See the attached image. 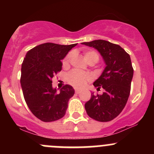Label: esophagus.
Listing matches in <instances>:
<instances>
[{"instance_id":"34e87169","label":"esophagus","mask_w":154,"mask_h":154,"mask_svg":"<svg viewBox=\"0 0 154 154\" xmlns=\"http://www.w3.org/2000/svg\"><path fill=\"white\" fill-rule=\"evenodd\" d=\"M80 91L79 90H77V89H75V93L76 94H79V93H80Z\"/></svg>"}]
</instances>
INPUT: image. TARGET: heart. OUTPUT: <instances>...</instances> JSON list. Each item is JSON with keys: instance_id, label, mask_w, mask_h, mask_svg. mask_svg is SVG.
<instances>
[{"instance_id": "heart-1", "label": "heart", "mask_w": 154, "mask_h": 154, "mask_svg": "<svg viewBox=\"0 0 154 154\" xmlns=\"http://www.w3.org/2000/svg\"><path fill=\"white\" fill-rule=\"evenodd\" d=\"M72 58V54L70 53L65 57L63 61V66H67L69 63ZM84 58L88 63L93 61L96 63L99 59V56L98 54L93 51H88L85 52ZM67 80L69 84L73 85L74 87L77 88H82L87 85L88 82L91 80V77L89 75L85 73H83L77 70H74L70 72L67 75Z\"/></svg>"}]
</instances>
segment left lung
<instances>
[{"label":"left lung","mask_w":154,"mask_h":154,"mask_svg":"<svg viewBox=\"0 0 154 154\" xmlns=\"http://www.w3.org/2000/svg\"><path fill=\"white\" fill-rule=\"evenodd\" d=\"M98 50L106 67L101 75L93 82L102 95L91 94L85 104L86 112L98 122H109L116 118L126 105L130 93L133 68L130 56L121 46L103 40L82 43Z\"/></svg>","instance_id":"left-lung-1"}]
</instances>
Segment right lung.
I'll use <instances>...</instances> for the list:
<instances>
[{"instance_id": "1", "label": "right lung", "mask_w": 154, "mask_h": 154, "mask_svg": "<svg viewBox=\"0 0 154 154\" xmlns=\"http://www.w3.org/2000/svg\"><path fill=\"white\" fill-rule=\"evenodd\" d=\"M77 43L64 45L46 43L26 53L22 65L21 86L26 105L41 121L49 122L61 119L75 90L66 85L58 93L52 79L61 70L62 60Z\"/></svg>"}]
</instances>
